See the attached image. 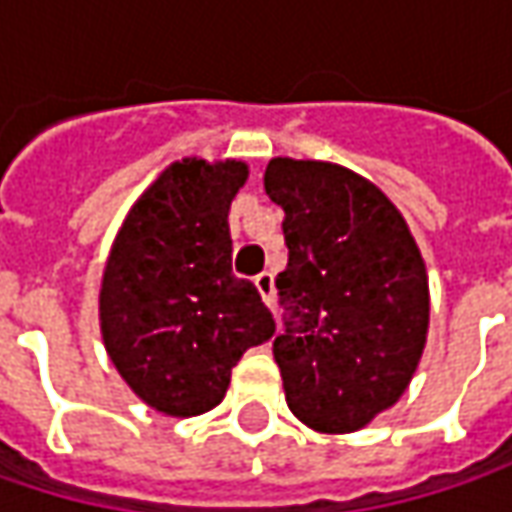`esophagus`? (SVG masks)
<instances>
[{"label": "esophagus", "mask_w": 512, "mask_h": 512, "mask_svg": "<svg viewBox=\"0 0 512 512\" xmlns=\"http://www.w3.org/2000/svg\"><path fill=\"white\" fill-rule=\"evenodd\" d=\"M256 290L262 293V302L267 307L276 302V287H273V273H259L256 276Z\"/></svg>", "instance_id": "esophagus-1"}]
</instances>
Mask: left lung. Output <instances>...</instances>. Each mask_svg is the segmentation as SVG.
Returning a JSON list of instances; mask_svg holds the SVG:
<instances>
[{"mask_svg":"<svg viewBox=\"0 0 512 512\" xmlns=\"http://www.w3.org/2000/svg\"><path fill=\"white\" fill-rule=\"evenodd\" d=\"M285 210L287 310L273 342L287 407L319 433H353L402 399L430 325L419 245L396 205L342 165L270 159Z\"/></svg>","mask_w":512,"mask_h":512,"instance_id":"obj_1","label":"left lung"}]
</instances>
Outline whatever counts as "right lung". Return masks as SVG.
<instances>
[{"mask_svg": "<svg viewBox=\"0 0 512 512\" xmlns=\"http://www.w3.org/2000/svg\"><path fill=\"white\" fill-rule=\"evenodd\" d=\"M247 182L236 159H182L136 199L110 247L99 325L128 387L165 416L225 399L247 347L276 330L259 290L233 276L227 213Z\"/></svg>", "mask_w": 512, "mask_h": 512, "instance_id": "1", "label": "right lung"}]
</instances>
